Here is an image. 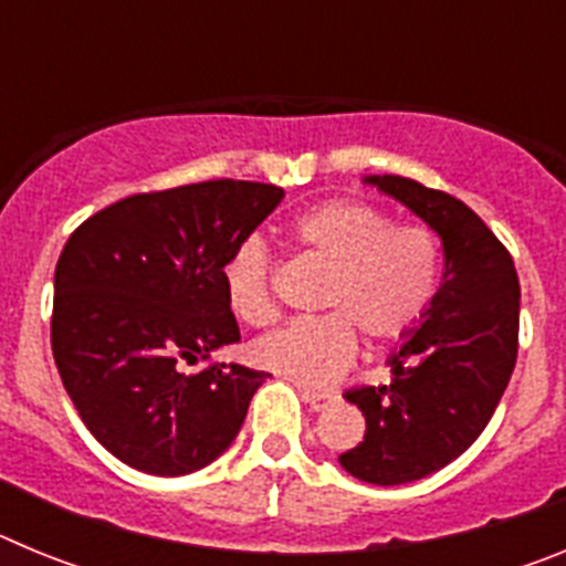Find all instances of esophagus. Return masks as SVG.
I'll return each mask as SVG.
<instances>
[{
	"mask_svg": "<svg viewBox=\"0 0 566 566\" xmlns=\"http://www.w3.org/2000/svg\"><path fill=\"white\" fill-rule=\"evenodd\" d=\"M300 397L306 399L312 411H326V408L339 402L337 391H308V388H300Z\"/></svg>",
	"mask_w": 566,
	"mask_h": 566,
	"instance_id": "esophagus-1",
	"label": "esophagus"
}]
</instances>
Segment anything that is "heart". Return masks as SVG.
<instances>
[{
    "instance_id": "b5f03b06",
    "label": "heart",
    "mask_w": 566,
    "mask_h": 566,
    "mask_svg": "<svg viewBox=\"0 0 566 566\" xmlns=\"http://www.w3.org/2000/svg\"><path fill=\"white\" fill-rule=\"evenodd\" d=\"M297 247L328 266L317 317L292 319L252 345L254 365L297 385H326L357 357V332L397 339L431 308L442 252L431 229L394 223L365 201H328L292 223ZM227 306L247 326L274 319L272 254L260 238L240 240L221 269Z\"/></svg>"
}]
</instances>
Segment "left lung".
Returning a JSON list of instances; mask_svg holds the SVG:
<instances>
[{
    "instance_id": "1",
    "label": "left lung",
    "mask_w": 566,
    "mask_h": 566,
    "mask_svg": "<svg viewBox=\"0 0 566 566\" xmlns=\"http://www.w3.org/2000/svg\"><path fill=\"white\" fill-rule=\"evenodd\" d=\"M442 240L444 269L431 308L388 357L394 379L345 394L365 437L339 457L354 479L408 484L476 442L496 411L518 352V274L507 249L453 195L399 175H368Z\"/></svg>"
}]
</instances>
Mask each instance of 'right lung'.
Returning a JSON list of instances; mask_svg holds the SVG:
<instances>
[{"instance_id":"right-lung-1","label":"right lung","mask_w":566,"mask_h":566,"mask_svg":"<svg viewBox=\"0 0 566 566\" xmlns=\"http://www.w3.org/2000/svg\"><path fill=\"white\" fill-rule=\"evenodd\" d=\"M283 201L254 181L129 195L82 223L53 277L50 343L87 431L153 476L207 468L238 437L266 371L214 363L240 339L221 269Z\"/></svg>"}]
</instances>
